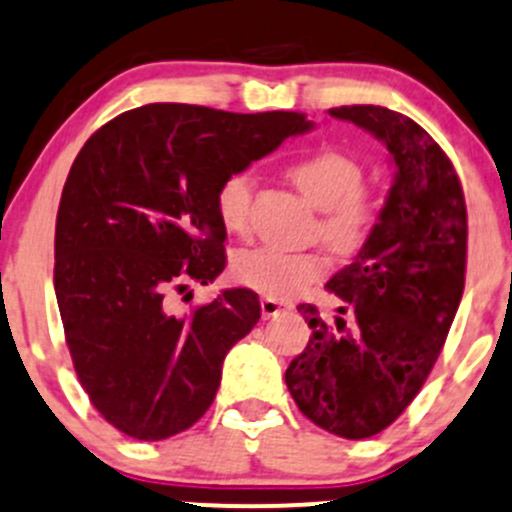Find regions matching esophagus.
<instances>
[{
	"mask_svg": "<svg viewBox=\"0 0 512 512\" xmlns=\"http://www.w3.org/2000/svg\"><path fill=\"white\" fill-rule=\"evenodd\" d=\"M290 305H285V302L275 300V297H262L260 302V310H262V317H275L280 315L282 310H287Z\"/></svg>",
	"mask_w": 512,
	"mask_h": 512,
	"instance_id": "34e87169",
	"label": "esophagus"
}]
</instances>
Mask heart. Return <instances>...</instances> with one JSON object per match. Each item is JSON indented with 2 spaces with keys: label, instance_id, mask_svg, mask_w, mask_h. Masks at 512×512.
<instances>
[{
  "label": "heart",
  "instance_id": "obj_1",
  "mask_svg": "<svg viewBox=\"0 0 512 512\" xmlns=\"http://www.w3.org/2000/svg\"><path fill=\"white\" fill-rule=\"evenodd\" d=\"M287 175L310 205L320 210L317 232L337 255H355L367 242L375 222V200L362 185L365 172L360 162L332 147L302 155L287 165ZM252 177L232 172L217 185L215 210L222 227L245 235L250 227ZM237 280L260 295L287 300L320 280L327 272L322 252H290L282 247L245 250L232 262Z\"/></svg>",
  "mask_w": 512,
  "mask_h": 512
}]
</instances>
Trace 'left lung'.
Segmentation results:
<instances>
[{"mask_svg": "<svg viewBox=\"0 0 512 512\" xmlns=\"http://www.w3.org/2000/svg\"><path fill=\"white\" fill-rule=\"evenodd\" d=\"M330 114L388 147L395 180L365 245L327 282L345 302L335 325L315 305L297 307L312 335L285 382L305 418L362 440L400 418L443 350L465 287L468 212L448 155L418 122L375 104Z\"/></svg>", "mask_w": 512, "mask_h": 512, "instance_id": "obj_1", "label": "left lung"}]
</instances>
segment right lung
Instances as JSON below:
<instances>
[{"label":"right lung","mask_w":512,"mask_h":512,"mask_svg":"<svg viewBox=\"0 0 512 512\" xmlns=\"http://www.w3.org/2000/svg\"><path fill=\"white\" fill-rule=\"evenodd\" d=\"M310 130L297 112L157 102L84 142L59 200L54 292L84 393L119 433L165 440L207 413L260 300L232 287L175 315L167 295L225 270L217 185Z\"/></svg>","instance_id":"1"}]
</instances>
